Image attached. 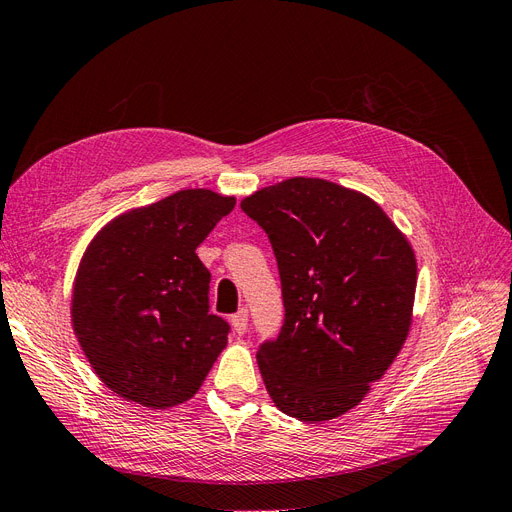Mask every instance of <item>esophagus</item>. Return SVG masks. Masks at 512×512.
<instances>
[{
    "label": "esophagus",
    "mask_w": 512,
    "mask_h": 512,
    "mask_svg": "<svg viewBox=\"0 0 512 512\" xmlns=\"http://www.w3.org/2000/svg\"><path fill=\"white\" fill-rule=\"evenodd\" d=\"M246 325H249V310L246 308H240L236 315L232 317V327H234V332L238 334V336H242L244 332H246Z\"/></svg>",
    "instance_id": "esophagus-1"
}]
</instances>
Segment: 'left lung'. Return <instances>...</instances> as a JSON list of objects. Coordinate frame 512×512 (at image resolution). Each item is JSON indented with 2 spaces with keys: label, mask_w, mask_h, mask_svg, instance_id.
Masks as SVG:
<instances>
[{
  "label": "left lung",
  "mask_w": 512,
  "mask_h": 512,
  "mask_svg": "<svg viewBox=\"0 0 512 512\" xmlns=\"http://www.w3.org/2000/svg\"><path fill=\"white\" fill-rule=\"evenodd\" d=\"M240 208L268 234L283 283L285 323L257 351L263 383L289 417L336 419L402 351L415 251L372 197L325 178H287Z\"/></svg>",
  "instance_id": "8db88e82"
}]
</instances>
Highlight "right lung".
<instances>
[{
	"label": "right lung",
	"instance_id": "right-lung-1",
	"mask_svg": "<svg viewBox=\"0 0 512 512\" xmlns=\"http://www.w3.org/2000/svg\"><path fill=\"white\" fill-rule=\"evenodd\" d=\"M234 195L180 189L110 219L87 244L72 285V327L100 381L153 410L185 404L227 346L208 312L210 272L195 249Z\"/></svg>",
	"mask_w": 512,
	"mask_h": 512
}]
</instances>
